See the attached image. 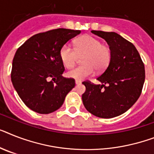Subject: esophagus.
Returning <instances> with one entry per match:
<instances>
[{
    "mask_svg": "<svg viewBox=\"0 0 154 154\" xmlns=\"http://www.w3.org/2000/svg\"><path fill=\"white\" fill-rule=\"evenodd\" d=\"M81 83V81L80 80H75V84L76 85H79Z\"/></svg>",
    "mask_w": 154,
    "mask_h": 154,
    "instance_id": "1",
    "label": "esophagus"
}]
</instances>
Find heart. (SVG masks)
I'll use <instances>...</instances> for the list:
<instances>
[{"label":"heart","mask_w":154,"mask_h":154,"mask_svg":"<svg viewBox=\"0 0 154 154\" xmlns=\"http://www.w3.org/2000/svg\"><path fill=\"white\" fill-rule=\"evenodd\" d=\"M75 49L65 44L60 48V58L64 67L72 68L75 64L78 55L85 54L82 57V65L78 66L67 73L70 78L83 79L92 75L94 69L102 72L111 60L112 51L110 47L101 44V42L94 37L86 34L74 41Z\"/></svg>","instance_id":"b5f03b06"}]
</instances>
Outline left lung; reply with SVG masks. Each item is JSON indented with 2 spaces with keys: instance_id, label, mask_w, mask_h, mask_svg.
Instances as JSON below:
<instances>
[{
  "instance_id": "obj_1",
  "label": "left lung",
  "mask_w": 154,
  "mask_h": 154,
  "mask_svg": "<svg viewBox=\"0 0 154 154\" xmlns=\"http://www.w3.org/2000/svg\"><path fill=\"white\" fill-rule=\"evenodd\" d=\"M91 32L106 41L112 57L107 68L97 78L101 84L82 82L86 86L82 103L97 117L113 118L128 111L140 96L145 82L144 63L135 46L117 33Z\"/></svg>"
}]
</instances>
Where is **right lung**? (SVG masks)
<instances>
[{"mask_svg": "<svg viewBox=\"0 0 154 154\" xmlns=\"http://www.w3.org/2000/svg\"><path fill=\"white\" fill-rule=\"evenodd\" d=\"M80 30L59 28L30 37L17 49L12 60L11 79L25 105L40 114L61 107L75 87L74 79L63 77L60 50Z\"/></svg>", "mask_w": 154, "mask_h": 154, "instance_id": "1", "label": "right lung"}]
</instances>
